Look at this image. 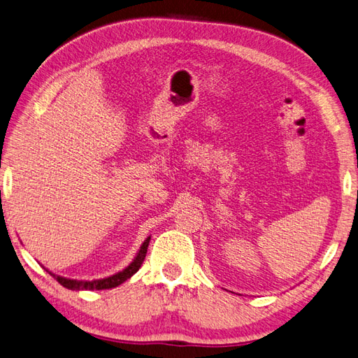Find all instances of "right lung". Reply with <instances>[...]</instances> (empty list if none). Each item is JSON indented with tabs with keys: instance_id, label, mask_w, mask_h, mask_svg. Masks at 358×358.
<instances>
[{
	"instance_id": "obj_1",
	"label": "right lung",
	"mask_w": 358,
	"mask_h": 358,
	"mask_svg": "<svg viewBox=\"0 0 358 358\" xmlns=\"http://www.w3.org/2000/svg\"><path fill=\"white\" fill-rule=\"evenodd\" d=\"M149 243H150V237L147 238L144 243L141 249H139L138 255L135 257V259L130 263L123 272H118L115 275H112L109 278H104V280H95V281H77V280H66V278H62V276H57L55 273H51L55 278L56 281L60 284L66 287V289L69 290H106V289H113V287H117L120 284H123L124 281H127L130 276H134L139 267H141L143 261L145 258V254H147V248H149Z\"/></svg>"
}]
</instances>
